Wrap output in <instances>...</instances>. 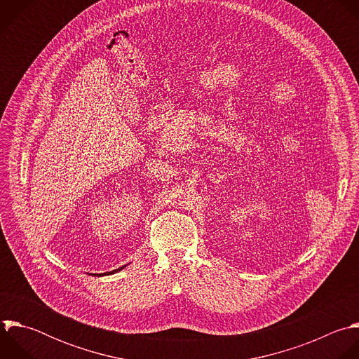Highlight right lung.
I'll return each mask as SVG.
<instances>
[{
  "mask_svg": "<svg viewBox=\"0 0 359 359\" xmlns=\"http://www.w3.org/2000/svg\"><path fill=\"white\" fill-rule=\"evenodd\" d=\"M121 269H123V267H120V269H117V270H113V271H109L107 274H110V273H114V271H118V270H121ZM104 274H106V273H104Z\"/></svg>",
  "mask_w": 359,
  "mask_h": 359,
  "instance_id": "1",
  "label": "right lung"
}]
</instances>
